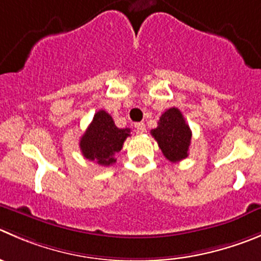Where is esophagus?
<instances>
[{
	"label": "esophagus",
	"instance_id": "esophagus-1",
	"mask_svg": "<svg viewBox=\"0 0 261 261\" xmlns=\"http://www.w3.org/2000/svg\"><path fill=\"white\" fill-rule=\"evenodd\" d=\"M135 128H136V130H137V133H141V135L146 132V126L143 123H136Z\"/></svg>",
	"mask_w": 261,
	"mask_h": 261
}]
</instances>
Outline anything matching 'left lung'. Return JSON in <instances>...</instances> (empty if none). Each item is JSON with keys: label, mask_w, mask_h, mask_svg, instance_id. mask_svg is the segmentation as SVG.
<instances>
[{"label": "left lung", "mask_w": 261, "mask_h": 261, "mask_svg": "<svg viewBox=\"0 0 261 261\" xmlns=\"http://www.w3.org/2000/svg\"><path fill=\"white\" fill-rule=\"evenodd\" d=\"M151 135L158 141L164 156L172 163H178L188 156L192 132L179 109H168L160 116L158 126L151 130Z\"/></svg>", "instance_id": "8db88e82"}]
</instances>
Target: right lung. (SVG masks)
Segmentation results:
<instances>
[{
	"label": "right lung",
	"mask_w": 261,
	"mask_h": 261,
	"mask_svg": "<svg viewBox=\"0 0 261 261\" xmlns=\"http://www.w3.org/2000/svg\"><path fill=\"white\" fill-rule=\"evenodd\" d=\"M129 133L130 129L118 128L110 114L100 110L95 114L92 123L82 136L79 142L81 151L84 158L98 165H113L116 161L114 156L123 148Z\"/></svg>",
	"instance_id": "1"
}]
</instances>
